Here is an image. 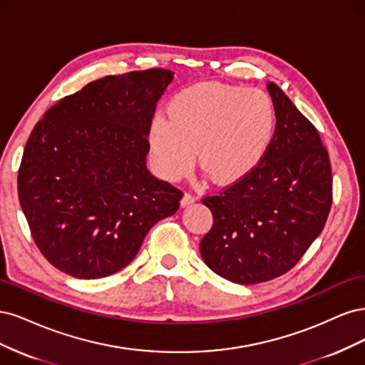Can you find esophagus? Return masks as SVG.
I'll use <instances>...</instances> for the list:
<instances>
[{
	"label": "esophagus",
	"mask_w": 365,
	"mask_h": 365,
	"mask_svg": "<svg viewBox=\"0 0 365 365\" xmlns=\"http://www.w3.org/2000/svg\"><path fill=\"white\" fill-rule=\"evenodd\" d=\"M194 202H195V197H194V195H191V194H185V195L182 197V200H180V206H182V207H186V206L192 205Z\"/></svg>",
	"instance_id": "1"
}]
</instances>
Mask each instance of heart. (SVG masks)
<instances>
[{
	"instance_id": "heart-1",
	"label": "heart",
	"mask_w": 365,
	"mask_h": 365,
	"mask_svg": "<svg viewBox=\"0 0 365 365\" xmlns=\"http://www.w3.org/2000/svg\"><path fill=\"white\" fill-rule=\"evenodd\" d=\"M168 121L148 128L156 171L178 180L198 167L217 185H233L264 160L276 133L277 115L267 92L207 81L183 89L168 104Z\"/></svg>"
}]
</instances>
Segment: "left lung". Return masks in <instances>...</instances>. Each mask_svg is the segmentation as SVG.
Masks as SVG:
<instances>
[{
	"label": "left lung",
	"instance_id": "obj_1",
	"mask_svg": "<svg viewBox=\"0 0 365 365\" xmlns=\"http://www.w3.org/2000/svg\"><path fill=\"white\" fill-rule=\"evenodd\" d=\"M274 139L247 178L203 198L214 226L200 242L205 264L233 284L285 274L322 233L332 205V171L317 128L273 81Z\"/></svg>",
	"mask_w": 365,
	"mask_h": 365
}]
</instances>
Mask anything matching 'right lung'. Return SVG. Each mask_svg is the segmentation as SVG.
Wrapping results in <instances>:
<instances>
[{"label":"right lung","mask_w":365,"mask_h":365,"mask_svg":"<svg viewBox=\"0 0 365 365\" xmlns=\"http://www.w3.org/2000/svg\"><path fill=\"white\" fill-rule=\"evenodd\" d=\"M174 78L147 69L92 81L34 125L18 173L31 237L61 272L100 279L138 255L182 192L147 168L148 128Z\"/></svg>","instance_id":"add662e5"}]
</instances>
